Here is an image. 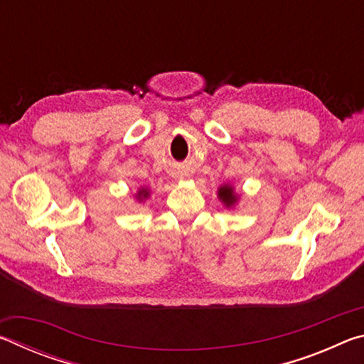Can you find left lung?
<instances>
[{
  "label": "left lung",
  "instance_id": "1",
  "mask_svg": "<svg viewBox=\"0 0 364 364\" xmlns=\"http://www.w3.org/2000/svg\"><path fill=\"white\" fill-rule=\"evenodd\" d=\"M218 199L221 200V204H223L226 208H234L237 204L239 200V194L234 191V186L232 184H221V186L218 188Z\"/></svg>",
  "mask_w": 364,
  "mask_h": 364
}]
</instances>
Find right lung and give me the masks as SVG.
Here are the masks:
<instances>
[{"label":"right lung","instance_id":"obj_1","mask_svg":"<svg viewBox=\"0 0 364 364\" xmlns=\"http://www.w3.org/2000/svg\"><path fill=\"white\" fill-rule=\"evenodd\" d=\"M151 197V189L149 188H139L136 191V194H134V199H136L138 202H144Z\"/></svg>","mask_w":364,"mask_h":364}]
</instances>
